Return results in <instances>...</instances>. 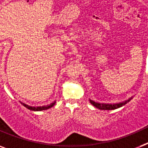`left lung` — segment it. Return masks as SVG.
<instances>
[{
    "label": "left lung",
    "instance_id": "1",
    "mask_svg": "<svg viewBox=\"0 0 148 148\" xmlns=\"http://www.w3.org/2000/svg\"><path fill=\"white\" fill-rule=\"evenodd\" d=\"M133 98V97H131L130 98H128L127 100L124 101H121V102H119V103H100V102H96L95 101H92L89 99L90 101V103L92 104L93 106H95V108H98L100 110H115V109H117V108H121L122 106L125 105L127 103H128L129 101H131V99Z\"/></svg>",
    "mask_w": 148,
    "mask_h": 148
}]
</instances>
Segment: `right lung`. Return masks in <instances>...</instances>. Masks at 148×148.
<instances>
[{"label": "right lung", "instance_id": "1", "mask_svg": "<svg viewBox=\"0 0 148 148\" xmlns=\"http://www.w3.org/2000/svg\"><path fill=\"white\" fill-rule=\"evenodd\" d=\"M20 103H21L22 105H24V107L29 110H33V111H40V110H47V109H49V108H52L54 104H55L56 101H54L53 103H51L50 104L48 105H44V106H38V107H32V106H30V105H27L26 103H22L21 101H20Z\"/></svg>", "mask_w": 148, "mask_h": 148}]
</instances>
